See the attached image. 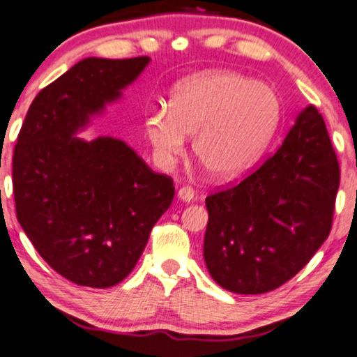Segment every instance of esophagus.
Segmentation results:
<instances>
[{
	"mask_svg": "<svg viewBox=\"0 0 357 357\" xmlns=\"http://www.w3.org/2000/svg\"><path fill=\"white\" fill-rule=\"evenodd\" d=\"M194 189L189 188V185H183V188L178 190V197L183 200V202H190V200H194Z\"/></svg>",
	"mask_w": 357,
	"mask_h": 357,
	"instance_id": "esophagus-1",
	"label": "esophagus"
}]
</instances>
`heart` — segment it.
Listing matches in <instances>:
<instances>
[{"instance_id":"1","label":"heart","mask_w":357,"mask_h":357,"mask_svg":"<svg viewBox=\"0 0 357 357\" xmlns=\"http://www.w3.org/2000/svg\"><path fill=\"white\" fill-rule=\"evenodd\" d=\"M280 116V98L270 85L238 73L212 71L181 84L172 107L147 109L144 128L162 168L183 157L188 134H195V157L215 178L233 181L260 162Z\"/></svg>"}]
</instances>
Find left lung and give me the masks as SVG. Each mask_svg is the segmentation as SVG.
Here are the masks:
<instances>
[{
    "label": "left lung",
    "mask_w": 357,
    "mask_h": 357,
    "mask_svg": "<svg viewBox=\"0 0 357 357\" xmlns=\"http://www.w3.org/2000/svg\"><path fill=\"white\" fill-rule=\"evenodd\" d=\"M338 185L340 165L327 126L309 105L262 167L205 199L208 273L231 293L277 289L328 238Z\"/></svg>",
    "instance_id": "obj_1"
}]
</instances>
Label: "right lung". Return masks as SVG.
<instances>
[{"label": "right lung", "instance_id": "1", "mask_svg": "<svg viewBox=\"0 0 357 357\" xmlns=\"http://www.w3.org/2000/svg\"><path fill=\"white\" fill-rule=\"evenodd\" d=\"M149 63L82 59L40 90L17 135V222L45 262L80 286L109 288L126 278L173 202V179L123 140L76 137Z\"/></svg>", "mask_w": 357, "mask_h": 357}]
</instances>
